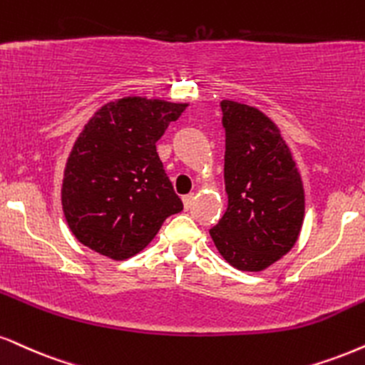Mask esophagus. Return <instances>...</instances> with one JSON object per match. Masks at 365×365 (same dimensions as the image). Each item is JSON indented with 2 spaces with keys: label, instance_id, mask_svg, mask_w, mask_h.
<instances>
[{
  "label": "esophagus",
  "instance_id": "1",
  "mask_svg": "<svg viewBox=\"0 0 365 365\" xmlns=\"http://www.w3.org/2000/svg\"><path fill=\"white\" fill-rule=\"evenodd\" d=\"M182 203H184V208L186 210H191L192 208V205H195V195H186L182 197Z\"/></svg>",
  "mask_w": 365,
  "mask_h": 365
}]
</instances>
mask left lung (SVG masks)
Listing matches in <instances>:
<instances>
[{
  "instance_id": "8db88e82",
  "label": "left lung",
  "mask_w": 365,
  "mask_h": 365,
  "mask_svg": "<svg viewBox=\"0 0 365 365\" xmlns=\"http://www.w3.org/2000/svg\"><path fill=\"white\" fill-rule=\"evenodd\" d=\"M227 210L210 235L227 262L262 271L298 240L304 191L289 148L257 108L222 101Z\"/></svg>"
}]
</instances>
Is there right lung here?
<instances>
[{"label": "right lung", "mask_w": 365, "mask_h": 365, "mask_svg": "<svg viewBox=\"0 0 365 365\" xmlns=\"http://www.w3.org/2000/svg\"><path fill=\"white\" fill-rule=\"evenodd\" d=\"M186 105L121 98L96 111L76 140L62 182V210L76 238L98 254H138L182 210L155 142Z\"/></svg>", "instance_id": "right-lung-1"}]
</instances>
